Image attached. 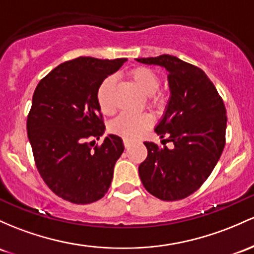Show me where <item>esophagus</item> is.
<instances>
[{
    "instance_id": "34e87169",
    "label": "esophagus",
    "mask_w": 254,
    "mask_h": 254,
    "mask_svg": "<svg viewBox=\"0 0 254 254\" xmlns=\"http://www.w3.org/2000/svg\"><path fill=\"white\" fill-rule=\"evenodd\" d=\"M123 142H124V147H125V148H129V147L131 146V141H130V140H127V138H124V140H123Z\"/></svg>"
}]
</instances>
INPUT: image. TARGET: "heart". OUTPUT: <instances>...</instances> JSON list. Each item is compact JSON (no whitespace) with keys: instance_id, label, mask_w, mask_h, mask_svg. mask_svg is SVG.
<instances>
[{"instance_id":"heart-1","label":"heart","mask_w":254,"mask_h":254,"mask_svg":"<svg viewBox=\"0 0 254 254\" xmlns=\"http://www.w3.org/2000/svg\"><path fill=\"white\" fill-rule=\"evenodd\" d=\"M129 77L136 86L147 95V105L155 112H160L166 107L169 102V94L165 90H159L160 77L154 69L146 66H137L129 71ZM116 86V79L113 76L106 77L96 90V102L100 111L106 116L113 113L114 106L112 94ZM153 119L149 114L142 113L133 114L123 113L117 117L110 124L111 131L127 140H135L140 137L141 133L150 127Z\"/></svg>"}]
</instances>
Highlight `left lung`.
Masks as SVG:
<instances>
[{
  "label": "left lung",
  "mask_w": 254,
  "mask_h": 254,
  "mask_svg": "<svg viewBox=\"0 0 254 254\" xmlns=\"http://www.w3.org/2000/svg\"><path fill=\"white\" fill-rule=\"evenodd\" d=\"M138 63L168 69L171 97L154 131L164 147L144 142L148 150L138 166L147 191L164 201L182 200L196 191L221 158L227 111L221 95L201 68L172 55L141 58ZM166 141L174 143L168 149Z\"/></svg>",
  "instance_id": "left-lung-1"
}]
</instances>
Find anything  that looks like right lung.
Returning <instances> with one entry per match:
<instances>
[{"label": "right lung", "instance_id": "obj_1", "mask_svg": "<svg viewBox=\"0 0 254 254\" xmlns=\"http://www.w3.org/2000/svg\"><path fill=\"white\" fill-rule=\"evenodd\" d=\"M125 61L79 57L60 64L36 86L27 136L41 177L64 200L90 204L110 188L124 144L117 135L95 144L105 132L96 90Z\"/></svg>", "mask_w": 254, "mask_h": 254}]
</instances>
